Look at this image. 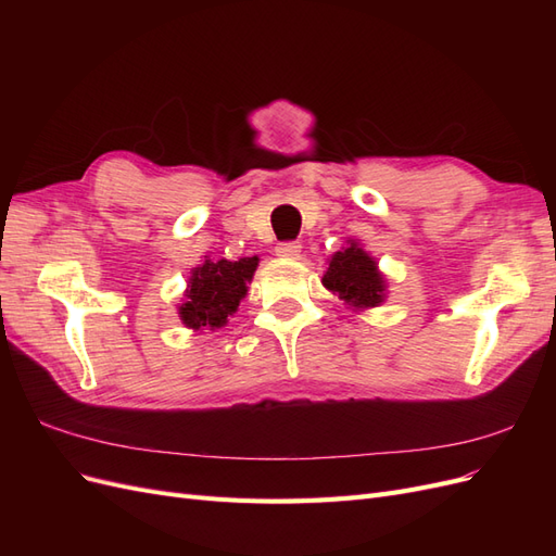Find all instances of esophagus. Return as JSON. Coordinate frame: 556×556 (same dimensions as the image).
Returning <instances> with one entry per match:
<instances>
[{"label": "esophagus", "instance_id": "esophagus-1", "mask_svg": "<svg viewBox=\"0 0 556 556\" xmlns=\"http://www.w3.org/2000/svg\"><path fill=\"white\" fill-rule=\"evenodd\" d=\"M276 252H278V257L294 260V257H299L301 245H299L296 241H282V243H278V245H276Z\"/></svg>", "mask_w": 556, "mask_h": 556}]
</instances>
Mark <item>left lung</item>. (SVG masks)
<instances>
[{
  "instance_id": "8db88e82",
  "label": "left lung",
  "mask_w": 556,
  "mask_h": 556,
  "mask_svg": "<svg viewBox=\"0 0 556 556\" xmlns=\"http://www.w3.org/2000/svg\"><path fill=\"white\" fill-rule=\"evenodd\" d=\"M325 288L345 299L350 306L374 308L382 301L384 280L378 274L376 262L362 248L350 243V248L336 252L323 278Z\"/></svg>"
}]
</instances>
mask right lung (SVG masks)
<instances>
[{
	"label": "right lung",
	"mask_w": 556,
	"mask_h": 556,
	"mask_svg": "<svg viewBox=\"0 0 556 556\" xmlns=\"http://www.w3.org/2000/svg\"><path fill=\"white\" fill-rule=\"evenodd\" d=\"M257 262V257H243L239 262L206 260L197 266L190 278V290L185 292L188 301L180 306L182 323L192 329L223 327L227 317L237 313L248 292L245 282L252 280Z\"/></svg>",
	"instance_id": "1"
}]
</instances>
